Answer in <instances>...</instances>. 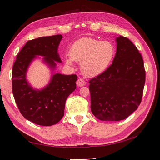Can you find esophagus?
<instances>
[{"mask_svg": "<svg viewBox=\"0 0 160 160\" xmlns=\"http://www.w3.org/2000/svg\"><path fill=\"white\" fill-rule=\"evenodd\" d=\"M76 84H77V85L78 87H82L84 85H85L86 82H85V80H84L83 79H82V78H79V79L77 80Z\"/></svg>", "mask_w": 160, "mask_h": 160, "instance_id": "esophagus-1", "label": "esophagus"}]
</instances>
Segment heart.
I'll use <instances>...</instances> for the list:
<instances>
[{"label": "heart", "instance_id": "heart-1", "mask_svg": "<svg viewBox=\"0 0 160 160\" xmlns=\"http://www.w3.org/2000/svg\"><path fill=\"white\" fill-rule=\"evenodd\" d=\"M114 47L108 41H99L90 37L78 39L70 49V57L66 59L68 65L72 61L80 63V70L86 77L92 78L102 74L112 61Z\"/></svg>", "mask_w": 160, "mask_h": 160}]
</instances>
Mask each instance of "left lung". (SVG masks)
Returning <instances> with one entry per match:
<instances>
[{"label":"left lung","instance_id":"8db88e82","mask_svg":"<svg viewBox=\"0 0 160 160\" xmlns=\"http://www.w3.org/2000/svg\"><path fill=\"white\" fill-rule=\"evenodd\" d=\"M112 64L90 80L91 111L101 121H121L138 109L142 100L145 71L141 54L128 38H116Z\"/></svg>","mask_w":160,"mask_h":160}]
</instances>
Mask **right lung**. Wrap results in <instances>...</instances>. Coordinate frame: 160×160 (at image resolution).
<instances>
[{"label":"right lung","mask_w":160,"mask_h":160,"mask_svg":"<svg viewBox=\"0 0 160 160\" xmlns=\"http://www.w3.org/2000/svg\"><path fill=\"white\" fill-rule=\"evenodd\" d=\"M61 34L29 40L18 53L12 67V88L18 109L27 120L48 126L63 117L66 101L76 89V75L55 73L56 62L61 63L58 48ZM39 56L52 70L48 85L41 90L33 88L26 80L32 61Z\"/></svg>","instance_id":"add662e5"}]
</instances>
